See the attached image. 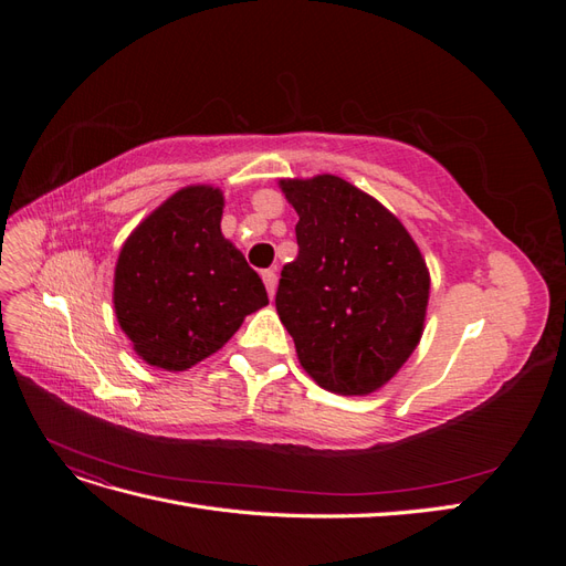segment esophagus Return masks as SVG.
Segmentation results:
<instances>
[{
  "instance_id": "esophagus-1",
  "label": "esophagus",
  "mask_w": 566,
  "mask_h": 566,
  "mask_svg": "<svg viewBox=\"0 0 566 566\" xmlns=\"http://www.w3.org/2000/svg\"><path fill=\"white\" fill-rule=\"evenodd\" d=\"M262 281H264V285H266V293H269V297H273L276 295V285H279V273L273 271V269H266V271H262Z\"/></svg>"
}]
</instances>
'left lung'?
<instances>
[{
    "label": "left lung",
    "mask_w": 566,
    "mask_h": 566,
    "mask_svg": "<svg viewBox=\"0 0 566 566\" xmlns=\"http://www.w3.org/2000/svg\"><path fill=\"white\" fill-rule=\"evenodd\" d=\"M300 254L281 271L276 312L310 378L342 397L385 387L416 352L430 269L397 214L335 175L281 179Z\"/></svg>",
    "instance_id": "8db88e82"
}]
</instances>
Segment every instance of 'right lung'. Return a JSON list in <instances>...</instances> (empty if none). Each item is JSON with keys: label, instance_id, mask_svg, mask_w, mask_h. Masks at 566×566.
<instances>
[{"label": "right lung", "instance_id": "add662e5", "mask_svg": "<svg viewBox=\"0 0 566 566\" xmlns=\"http://www.w3.org/2000/svg\"><path fill=\"white\" fill-rule=\"evenodd\" d=\"M221 188L184 186L127 235L117 254L115 316L153 368L188 370L269 304L262 279L221 233Z\"/></svg>", "mask_w": 566, "mask_h": 566}]
</instances>
